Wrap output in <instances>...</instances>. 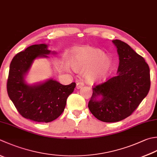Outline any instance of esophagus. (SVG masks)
Returning <instances> with one entry per match:
<instances>
[{
    "instance_id": "34e87169",
    "label": "esophagus",
    "mask_w": 157,
    "mask_h": 157,
    "mask_svg": "<svg viewBox=\"0 0 157 157\" xmlns=\"http://www.w3.org/2000/svg\"><path fill=\"white\" fill-rule=\"evenodd\" d=\"M84 86V84L82 82H79L76 84V88L77 89H80Z\"/></svg>"
}]
</instances>
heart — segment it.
Returning a JSON list of instances; mask_svg holds the SVG:
<instances>
[{"mask_svg":"<svg viewBox=\"0 0 157 157\" xmlns=\"http://www.w3.org/2000/svg\"><path fill=\"white\" fill-rule=\"evenodd\" d=\"M71 64L75 71L84 72L85 80L94 84L103 81L113 69L112 58L99 49L84 47L79 49L71 60Z\"/></svg>","mask_w":157,"mask_h":157,"instance_id":"b5f03b06","label":"heart"}]
</instances>
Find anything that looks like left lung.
Here are the masks:
<instances>
[{"instance_id": "1", "label": "left lung", "mask_w": 157, "mask_h": 157, "mask_svg": "<svg viewBox=\"0 0 157 157\" xmlns=\"http://www.w3.org/2000/svg\"><path fill=\"white\" fill-rule=\"evenodd\" d=\"M112 43L119 56L118 75L93 88L88 103L94 117L105 122H118L129 116L150 87V69L144 58L121 40Z\"/></svg>"}]
</instances>
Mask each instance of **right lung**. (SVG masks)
Listing matches in <instances>:
<instances>
[{
    "label": "right lung",
    "instance_id": "1",
    "mask_svg": "<svg viewBox=\"0 0 157 157\" xmlns=\"http://www.w3.org/2000/svg\"><path fill=\"white\" fill-rule=\"evenodd\" d=\"M45 44L33 45L19 52L12 59L7 79L9 97L24 118L39 122H50L59 117L66 106L67 99L75 83L64 86L53 78L30 85L25 78L34 60L56 54Z\"/></svg>",
    "mask_w": 157,
    "mask_h": 157
}]
</instances>
